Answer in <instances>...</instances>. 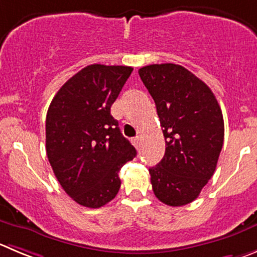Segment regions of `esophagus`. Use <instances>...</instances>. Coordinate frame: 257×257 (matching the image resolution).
<instances>
[{
    "label": "esophagus",
    "mask_w": 257,
    "mask_h": 257,
    "mask_svg": "<svg viewBox=\"0 0 257 257\" xmlns=\"http://www.w3.org/2000/svg\"><path fill=\"white\" fill-rule=\"evenodd\" d=\"M133 144H134V146H135L136 149H139V146H140V138H139V136H138V138L134 139Z\"/></svg>",
    "instance_id": "esophagus-1"
}]
</instances>
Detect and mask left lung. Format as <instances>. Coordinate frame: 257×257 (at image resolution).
<instances>
[{"label": "left lung", "instance_id": "left-lung-1", "mask_svg": "<svg viewBox=\"0 0 257 257\" xmlns=\"http://www.w3.org/2000/svg\"><path fill=\"white\" fill-rule=\"evenodd\" d=\"M139 74L156 104L167 146L149 169L154 194L168 206H185L216 170L224 136L221 107L211 88L182 65H146Z\"/></svg>", "mask_w": 257, "mask_h": 257}]
</instances>
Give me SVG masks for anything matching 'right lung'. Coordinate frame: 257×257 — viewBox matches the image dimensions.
<instances>
[{"label":"right lung","instance_id":"add662e5","mask_svg":"<svg viewBox=\"0 0 257 257\" xmlns=\"http://www.w3.org/2000/svg\"><path fill=\"white\" fill-rule=\"evenodd\" d=\"M134 68L92 64L63 84L46 113V155L73 200L99 208L116 197L118 172L136 150L119 131L111 106Z\"/></svg>","mask_w":257,"mask_h":257}]
</instances>
